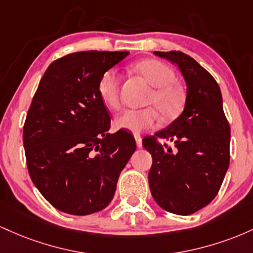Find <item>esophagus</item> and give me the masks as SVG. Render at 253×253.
I'll list each match as a JSON object with an SVG mask.
<instances>
[{"instance_id":"1","label":"esophagus","mask_w":253,"mask_h":253,"mask_svg":"<svg viewBox=\"0 0 253 253\" xmlns=\"http://www.w3.org/2000/svg\"><path fill=\"white\" fill-rule=\"evenodd\" d=\"M134 137H135V141H136V146H137L138 148H141V147H142V137L138 134H135Z\"/></svg>"}]
</instances>
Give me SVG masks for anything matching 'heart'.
<instances>
[{"instance_id":"heart-1","label":"heart","mask_w":253,"mask_h":253,"mask_svg":"<svg viewBox=\"0 0 253 253\" xmlns=\"http://www.w3.org/2000/svg\"><path fill=\"white\" fill-rule=\"evenodd\" d=\"M154 89L148 98L146 109H127L116 116L113 124L117 129L141 132L158 126L159 118L173 119L177 117L185 104V92L174 82L175 74L171 67L158 59H143L135 65ZM121 92V75L116 69H107L98 82V93L101 101L110 109H118Z\"/></svg>"}]
</instances>
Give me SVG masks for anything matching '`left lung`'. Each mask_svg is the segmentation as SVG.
I'll return each instance as SVG.
<instances>
[{"mask_svg":"<svg viewBox=\"0 0 253 253\" xmlns=\"http://www.w3.org/2000/svg\"><path fill=\"white\" fill-rule=\"evenodd\" d=\"M154 55L178 65L186 82V99L179 117L142 141L153 158L149 188L165 211L190 215L211 203L221 188L229 166L231 127L211 73L180 51ZM159 139L173 141V148Z\"/></svg>","mask_w":253,"mask_h":253,"instance_id":"8db88e82","label":"left lung"}]
</instances>
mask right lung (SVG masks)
I'll return each mask as SVG.
<instances>
[{
  "mask_svg": "<svg viewBox=\"0 0 253 253\" xmlns=\"http://www.w3.org/2000/svg\"><path fill=\"white\" fill-rule=\"evenodd\" d=\"M127 51H81L56 59L42 75L24 126L28 173L58 211L89 215L112 201L135 138L118 130L98 93V82Z\"/></svg>",
  "mask_w": 253,
  "mask_h": 253,
  "instance_id": "right-lung-1",
  "label": "right lung"
}]
</instances>
